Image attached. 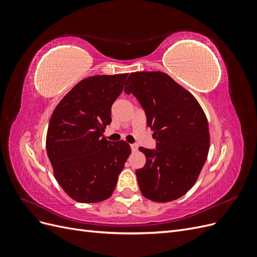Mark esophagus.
<instances>
[{"label": "esophagus", "instance_id": "34e87169", "mask_svg": "<svg viewBox=\"0 0 257 257\" xmlns=\"http://www.w3.org/2000/svg\"><path fill=\"white\" fill-rule=\"evenodd\" d=\"M131 149H132V151L135 152L138 149V146L136 144H131Z\"/></svg>", "mask_w": 257, "mask_h": 257}]
</instances>
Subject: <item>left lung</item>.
<instances>
[{
	"label": "left lung",
	"instance_id": "left-lung-1",
	"mask_svg": "<svg viewBox=\"0 0 257 257\" xmlns=\"http://www.w3.org/2000/svg\"><path fill=\"white\" fill-rule=\"evenodd\" d=\"M126 94L142 105L155 149L139 148L146 164L136 170L143 195L158 203L183 196L204 167L209 152V127L204 110L189 91L162 72L132 73Z\"/></svg>",
	"mask_w": 257,
	"mask_h": 257
}]
</instances>
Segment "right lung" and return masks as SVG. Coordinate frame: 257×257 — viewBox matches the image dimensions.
Wrapping results in <instances>:
<instances>
[{
  "mask_svg": "<svg viewBox=\"0 0 257 257\" xmlns=\"http://www.w3.org/2000/svg\"><path fill=\"white\" fill-rule=\"evenodd\" d=\"M127 75L88 77L62 98L51 115L46 148L54 177L79 203L109 198L131 154L128 144L108 142L103 135Z\"/></svg>",
  "mask_w": 257,
  "mask_h": 257,
  "instance_id": "obj_1",
  "label": "right lung"
}]
</instances>
